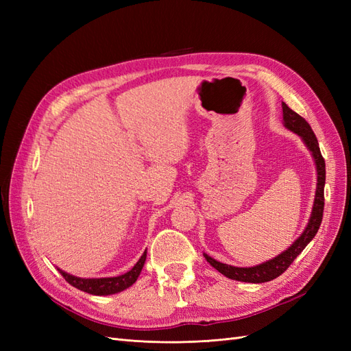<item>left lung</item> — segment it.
I'll return each instance as SVG.
<instances>
[{
	"instance_id": "obj_1",
	"label": "left lung",
	"mask_w": 351,
	"mask_h": 351,
	"mask_svg": "<svg viewBox=\"0 0 351 351\" xmlns=\"http://www.w3.org/2000/svg\"><path fill=\"white\" fill-rule=\"evenodd\" d=\"M282 123L285 129H289L290 132L299 134L302 137L303 143L312 154L313 161H315L317 183H316V193H315L313 208L311 212L309 222H307V226L303 230L302 234L295 239V241H293V244L289 249L281 252L278 256L256 265V267H249V268L232 267V265L218 262L214 258H210L209 254L204 253L205 259L212 265V267L222 275H226V277L230 280L259 284V282H267L280 277V275L293 263V261L303 252V249L307 246V244L312 241V239L316 236L317 230L321 227L322 215H324V204H325L324 202L325 161L321 155L319 143H317V139L309 123H307L303 117L294 112L291 108H289V105L285 102H282Z\"/></svg>"
}]
</instances>
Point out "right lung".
I'll use <instances>...</instances> for the list:
<instances>
[{
    "label": "right lung",
    "mask_w": 351,
    "mask_h": 351,
    "mask_svg": "<svg viewBox=\"0 0 351 351\" xmlns=\"http://www.w3.org/2000/svg\"><path fill=\"white\" fill-rule=\"evenodd\" d=\"M145 261H146V250L143 252L141 259L136 262V265L130 271H127L123 275H119V277H110V278H80V277H74V275L67 274L66 271H62L60 268L57 269L60 271L62 277L66 278L69 284H71L73 287H76V289L84 293H89L93 295H110V294L120 293L125 289H129L130 285H133L142 272Z\"/></svg>",
    "instance_id": "right-lung-1"
}]
</instances>
